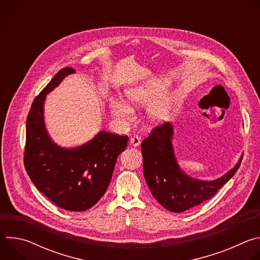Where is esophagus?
Listing matches in <instances>:
<instances>
[{"label":"esophagus","mask_w":260,"mask_h":260,"mask_svg":"<svg viewBox=\"0 0 260 260\" xmlns=\"http://www.w3.org/2000/svg\"><path fill=\"white\" fill-rule=\"evenodd\" d=\"M129 144L132 146H135V147H138L140 144H141V138L139 136H134L131 138L129 140Z\"/></svg>","instance_id":"34e87169"}]
</instances>
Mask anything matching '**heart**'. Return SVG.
<instances>
[{"mask_svg": "<svg viewBox=\"0 0 260 260\" xmlns=\"http://www.w3.org/2000/svg\"><path fill=\"white\" fill-rule=\"evenodd\" d=\"M160 83L148 84L142 87L129 88L125 91V101L131 107H139L151 102L161 89ZM112 114L121 119H129L133 116V110L121 101L114 100L110 105ZM171 108L170 98H162L155 101L147 110V115L152 122H159L167 118Z\"/></svg>", "mask_w": 260, "mask_h": 260, "instance_id": "b5f03b06", "label": "heart"}]
</instances>
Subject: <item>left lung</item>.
<instances>
[{
	"label": "left lung",
	"instance_id": "8db88e82",
	"mask_svg": "<svg viewBox=\"0 0 260 260\" xmlns=\"http://www.w3.org/2000/svg\"><path fill=\"white\" fill-rule=\"evenodd\" d=\"M173 126L164 122L152 128L141 146L143 172L148 187L156 201L171 212L181 213L210 200L236 174L237 166L214 181L196 180L177 165L173 145Z\"/></svg>",
	"mask_w": 260,
	"mask_h": 260
}]
</instances>
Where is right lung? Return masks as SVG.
<instances>
[{
    "label": "right lung",
    "instance_id": "add662e5",
    "mask_svg": "<svg viewBox=\"0 0 260 260\" xmlns=\"http://www.w3.org/2000/svg\"><path fill=\"white\" fill-rule=\"evenodd\" d=\"M72 73L73 68L61 69L35 98L26 119L23 164L35 186L53 204L69 211H85L105 194L128 137L103 131L72 149L51 141L43 118L45 96Z\"/></svg>",
    "mask_w": 260,
    "mask_h": 260
}]
</instances>
